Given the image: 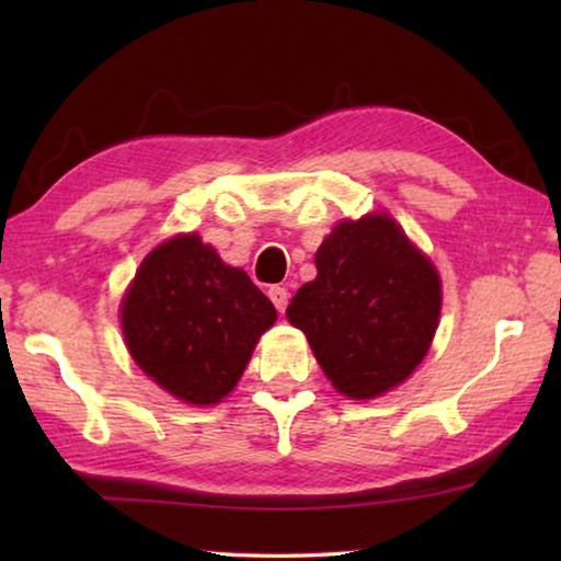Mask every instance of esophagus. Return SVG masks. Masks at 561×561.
Listing matches in <instances>:
<instances>
[{
  "mask_svg": "<svg viewBox=\"0 0 561 561\" xmlns=\"http://www.w3.org/2000/svg\"><path fill=\"white\" fill-rule=\"evenodd\" d=\"M267 297L272 299L274 307H277V311H284V309H287V304H289V291L284 289V287H277V284H274V287H270V289H267Z\"/></svg>",
  "mask_w": 561,
  "mask_h": 561,
  "instance_id": "obj_1",
  "label": "esophagus"
}]
</instances>
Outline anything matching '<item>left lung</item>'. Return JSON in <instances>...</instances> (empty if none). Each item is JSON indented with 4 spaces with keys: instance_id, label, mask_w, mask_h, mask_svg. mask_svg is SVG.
I'll use <instances>...</instances> for the list:
<instances>
[{
    "instance_id": "1",
    "label": "left lung",
    "mask_w": 561,
    "mask_h": 561,
    "mask_svg": "<svg viewBox=\"0 0 561 561\" xmlns=\"http://www.w3.org/2000/svg\"><path fill=\"white\" fill-rule=\"evenodd\" d=\"M314 262L317 279L294 294L287 319L307 334L329 381L356 401L403 383L438 329L433 262L386 213L339 222Z\"/></svg>"
}]
</instances>
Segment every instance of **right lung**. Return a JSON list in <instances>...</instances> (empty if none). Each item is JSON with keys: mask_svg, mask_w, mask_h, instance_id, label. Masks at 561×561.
<instances>
[{"mask_svg": "<svg viewBox=\"0 0 561 561\" xmlns=\"http://www.w3.org/2000/svg\"><path fill=\"white\" fill-rule=\"evenodd\" d=\"M277 309L201 237L178 234L140 262L121 304L126 346L170 396L213 405L232 391Z\"/></svg>", "mask_w": 561, "mask_h": 561, "instance_id": "add662e5", "label": "right lung"}]
</instances>
